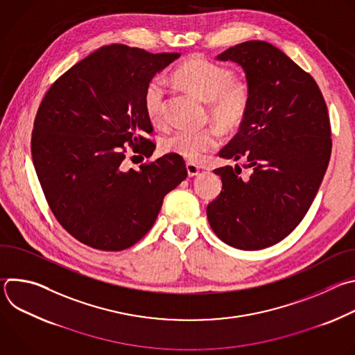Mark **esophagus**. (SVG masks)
<instances>
[{
	"label": "esophagus",
	"instance_id": "obj_1",
	"mask_svg": "<svg viewBox=\"0 0 355 355\" xmlns=\"http://www.w3.org/2000/svg\"><path fill=\"white\" fill-rule=\"evenodd\" d=\"M187 171L189 177H195L199 173V166L193 164V163H187Z\"/></svg>",
	"mask_w": 355,
	"mask_h": 355
}]
</instances>
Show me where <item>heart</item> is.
Masks as SVG:
<instances>
[{
  "label": "heart",
  "instance_id": "1",
  "mask_svg": "<svg viewBox=\"0 0 355 355\" xmlns=\"http://www.w3.org/2000/svg\"><path fill=\"white\" fill-rule=\"evenodd\" d=\"M177 81L188 91L208 103L211 118L223 128L237 126L245 116L251 104V85L240 77H233L229 67L207 58L193 56L175 71ZM168 87L162 76L151 78L143 94V107L150 122L162 126L167 122ZM220 132L215 128L193 130L177 128L167 135L162 147L191 162L204 157L218 147Z\"/></svg>",
  "mask_w": 355,
  "mask_h": 355
}]
</instances>
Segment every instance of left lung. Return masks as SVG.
<instances>
[{
  "instance_id": "obj_1",
  "label": "left lung",
  "mask_w": 355,
  "mask_h": 355,
  "mask_svg": "<svg viewBox=\"0 0 355 355\" xmlns=\"http://www.w3.org/2000/svg\"><path fill=\"white\" fill-rule=\"evenodd\" d=\"M219 60L239 63L251 85V104L237 135L219 151L251 168H216L222 191L207 208L226 244L260 250L285 239L305 218L331 155V128L315 78L264 40L229 47Z\"/></svg>"
}]
</instances>
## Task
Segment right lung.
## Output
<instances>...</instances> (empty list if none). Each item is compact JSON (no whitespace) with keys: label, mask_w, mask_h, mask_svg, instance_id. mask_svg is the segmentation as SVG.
Here are the masks:
<instances>
[{"label":"right lung","mask_w":355,"mask_h":355,"mask_svg":"<svg viewBox=\"0 0 355 355\" xmlns=\"http://www.w3.org/2000/svg\"><path fill=\"white\" fill-rule=\"evenodd\" d=\"M180 53L126 44L99 47L62 74L35 116L31 150L50 211L78 241L103 251L136 244L155 225L164 196L188 175L168 153L126 168L156 148L143 107L147 83Z\"/></svg>","instance_id":"1"}]
</instances>
